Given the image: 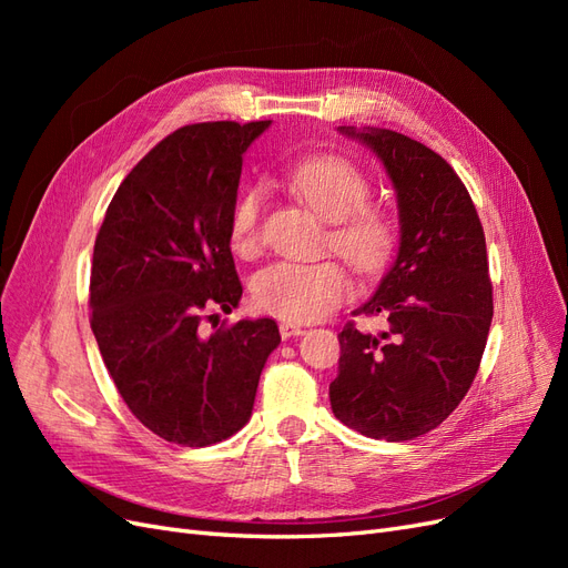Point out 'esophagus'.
<instances>
[{
    "label": "esophagus",
    "mask_w": 568,
    "mask_h": 568,
    "mask_svg": "<svg viewBox=\"0 0 568 568\" xmlns=\"http://www.w3.org/2000/svg\"><path fill=\"white\" fill-rule=\"evenodd\" d=\"M280 334H282V338L301 336V334H303V326H301V324H294V322H282V324H280Z\"/></svg>",
    "instance_id": "esophagus-1"
}]
</instances>
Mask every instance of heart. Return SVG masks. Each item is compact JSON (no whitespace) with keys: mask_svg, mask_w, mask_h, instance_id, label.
Wrapping results in <instances>:
<instances>
[{"mask_svg":"<svg viewBox=\"0 0 568 568\" xmlns=\"http://www.w3.org/2000/svg\"><path fill=\"white\" fill-rule=\"evenodd\" d=\"M288 186L334 222L329 246L359 274H379L395 248V225L386 211L369 203L372 180L353 161L336 153H315L288 175ZM265 189L246 186L230 213V236L239 255L251 257L263 246ZM353 291L346 267L324 263H277L261 270L251 282L257 311L286 322H315L346 303Z\"/></svg>","mask_w":568,"mask_h":568,"instance_id":"1","label":"heart"}]
</instances>
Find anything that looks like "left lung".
Returning <instances> with one entry per match:
<instances>
[{
	"instance_id": "obj_1",
	"label": "left lung",
	"mask_w": 568,
	"mask_h": 568,
	"mask_svg": "<svg viewBox=\"0 0 568 568\" xmlns=\"http://www.w3.org/2000/svg\"><path fill=\"white\" fill-rule=\"evenodd\" d=\"M388 170L400 209V248L376 294L353 315H384L382 336L351 320L338 334L336 419L376 440L436 428L471 388L493 320L486 234L453 165L393 130L355 132Z\"/></svg>"
}]
</instances>
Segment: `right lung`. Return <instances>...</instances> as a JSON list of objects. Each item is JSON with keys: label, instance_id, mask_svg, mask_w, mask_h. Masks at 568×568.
<instances>
[{"label": "right lung", "instance_id": "right-lung-1", "mask_svg": "<svg viewBox=\"0 0 568 568\" xmlns=\"http://www.w3.org/2000/svg\"><path fill=\"white\" fill-rule=\"evenodd\" d=\"M270 120L194 123L168 134L118 186L101 222L90 324L111 379L149 432L184 448L234 436L253 409L274 320L201 322L232 313L242 282L230 213L244 151Z\"/></svg>", "mask_w": 568, "mask_h": 568}]
</instances>
